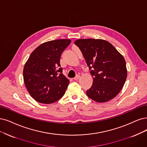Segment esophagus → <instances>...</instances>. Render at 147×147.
Masks as SVG:
<instances>
[{"label": "esophagus", "mask_w": 147, "mask_h": 147, "mask_svg": "<svg viewBox=\"0 0 147 147\" xmlns=\"http://www.w3.org/2000/svg\"><path fill=\"white\" fill-rule=\"evenodd\" d=\"M79 78H80V75L78 74V75L76 76V77H75L73 79H74V80H78Z\"/></svg>", "instance_id": "34e87169"}]
</instances>
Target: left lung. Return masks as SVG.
<instances>
[{
  "mask_svg": "<svg viewBox=\"0 0 147 147\" xmlns=\"http://www.w3.org/2000/svg\"><path fill=\"white\" fill-rule=\"evenodd\" d=\"M83 54L93 78L86 94L93 100L103 103L120 93L127 77L126 62L114 46L103 39H78L74 42Z\"/></svg>",
  "mask_w": 147,
  "mask_h": 147,
  "instance_id": "left-lung-1",
  "label": "left lung"
}]
</instances>
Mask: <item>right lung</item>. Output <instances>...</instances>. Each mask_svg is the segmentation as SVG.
Segmentation results:
<instances>
[{"mask_svg": "<svg viewBox=\"0 0 147 147\" xmlns=\"http://www.w3.org/2000/svg\"><path fill=\"white\" fill-rule=\"evenodd\" d=\"M71 42L70 39H57L43 43L26 62L23 71L24 83L37 102L50 104L64 95L69 81L62 74L60 59Z\"/></svg>", "mask_w": 147, "mask_h": 147, "instance_id": "obj_1", "label": "right lung"}]
</instances>
